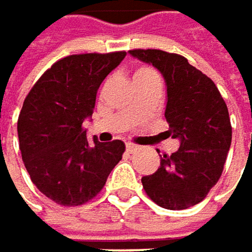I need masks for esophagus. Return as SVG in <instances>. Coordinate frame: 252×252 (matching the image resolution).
I'll use <instances>...</instances> for the list:
<instances>
[{"mask_svg":"<svg viewBox=\"0 0 252 252\" xmlns=\"http://www.w3.org/2000/svg\"><path fill=\"white\" fill-rule=\"evenodd\" d=\"M125 149H127V152H128V154H133V152H136V151H137V146H136V145H133V143H127V146H125Z\"/></svg>","mask_w":252,"mask_h":252,"instance_id":"34e87169","label":"esophagus"}]
</instances>
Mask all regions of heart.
<instances>
[{
	"label": "heart",
	"instance_id": "heart-1",
	"mask_svg": "<svg viewBox=\"0 0 252 252\" xmlns=\"http://www.w3.org/2000/svg\"><path fill=\"white\" fill-rule=\"evenodd\" d=\"M133 81L137 82H159L158 73L149 66H140L133 72Z\"/></svg>",
	"mask_w": 252,
	"mask_h": 252
}]
</instances>
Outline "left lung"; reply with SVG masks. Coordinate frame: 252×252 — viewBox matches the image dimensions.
I'll return each mask as SVG.
<instances>
[{
	"mask_svg": "<svg viewBox=\"0 0 252 252\" xmlns=\"http://www.w3.org/2000/svg\"><path fill=\"white\" fill-rule=\"evenodd\" d=\"M130 54L162 73L170 125L165 134L180 140L177 152L159 155L161 167L142 179L143 189L162 208L186 210L199 204L223 173L232 143L227 106L216 84L186 57L155 48Z\"/></svg>",
	"mask_w": 252,
	"mask_h": 252,
	"instance_id": "1",
	"label": "left lung"
}]
</instances>
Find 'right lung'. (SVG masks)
Listing matches in <instances>:
<instances>
[{
	"label": "right lung",
	"mask_w": 252,
	"mask_h": 252,
	"mask_svg": "<svg viewBox=\"0 0 252 252\" xmlns=\"http://www.w3.org/2000/svg\"><path fill=\"white\" fill-rule=\"evenodd\" d=\"M125 51L72 54L57 60L31 88L17 119L19 148L32 183L63 207L87 204L100 193L122 159L121 140H87L82 127L103 79Z\"/></svg>",
	"instance_id": "obj_1"
}]
</instances>
